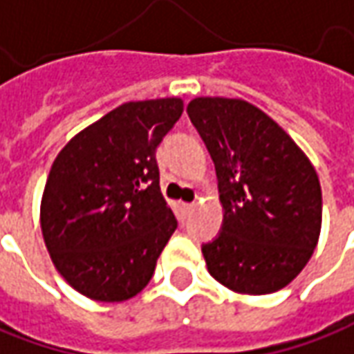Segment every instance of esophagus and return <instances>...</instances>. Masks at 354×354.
Masks as SVG:
<instances>
[{
	"mask_svg": "<svg viewBox=\"0 0 354 354\" xmlns=\"http://www.w3.org/2000/svg\"><path fill=\"white\" fill-rule=\"evenodd\" d=\"M194 207H196L194 203H180V217H182V221L187 218V215L192 213V209Z\"/></svg>",
	"mask_w": 354,
	"mask_h": 354,
	"instance_id": "1",
	"label": "esophagus"
}]
</instances>
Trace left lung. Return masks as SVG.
<instances>
[{
  "label": "left lung",
  "instance_id": "8db88e82",
  "mask_svg": "<svg viewBox=\"0 0 354 354\" xmlns=\"http://www.w3.org/2000/svg\"><path fill=\"white\" fill-rule=\"evenodd\" d=\"M215 162L223 227L201 246L211 277L242 295H269L304 269L322 228L316 170L287 131L240 98L187 104Z\"/></svg>",
  "mask_w": 354,
  "mask_h": 354
}]
</instances>
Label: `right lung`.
<instances>
[{"label": "right lung", "mask_w": 354, "mask_h": 354, "mask_svg": "<svg viewBox=\"0 0 354 354\" xmlns=\"http://www.w3.org/2000/svg\"><path fill=\"white\" fill-rule=\"evenodd\" d=\"M182 112V98L126 102L59 151L40 227L54 266L77 292L124 302L153 277L178 227L160 194L155 153Z\"/></svg>", "instance_id": "add662e5"}]
</instances>
